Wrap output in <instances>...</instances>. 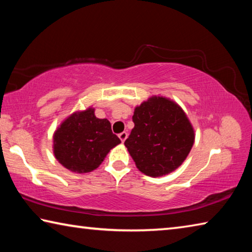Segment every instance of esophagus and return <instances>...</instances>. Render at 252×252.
Listing matches in <instances>:
<instances>
[{"instance_id": "1", "label": "esophagus", "mask_w": 252, "mask_h": 252, "mask_svg": "<svg viewBox=\"0 0 252 252\" xmlns=\"http://www.w3.org/2000/svg\"><path fill=\"white\" fill-rule=\"evenodd\" d=\"M119 138H120V140H121L122 142H125L126 139L127 138V133H126V132H121V133L119 134Z\"/></svg>"}]
</instances>
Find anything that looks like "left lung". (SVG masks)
Listing matches in <instances>:
<instances>
[{
  "label": "left lung",
  "instance_id": "left-lung-1",
  "mask_svg": "<svg viewBox=\"0 0 252 252\" xmlns=\"http://www.w3.org/2000/svg\"><path fill=\"white\" fill-rule=\"evenodd\" d=\"M134 127L125 146L146 176L163 177L185 162L194 143L187 113L167 96L152 95L134 108Z\"/></svg>",
  "mask_w": 252,
  "mask_h": 252
}]
</instances>
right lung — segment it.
<instances>
[{"instance_id": "add662e5", "label": "right lung", "mask_w": 252, "mask_h": 252, "mask_svg": "<svg viewBox=\"0 0 252 252\" xmlns=\"http://www.w3.org/2000/svg\"><path fill=\"white\" fill-rule=\"evenodd\" d=\"M89 106L67 116L53 133V155L71 172L88 173L100 167L111 149L121 141L108 119H99Z\"/></svg>"}]
</instances>
